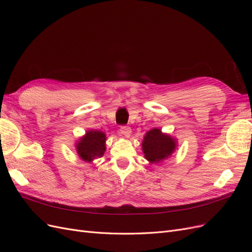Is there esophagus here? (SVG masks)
I'll use <instances>...</instances> for the list:
<instances>
[{"mask_svg": "<svg viewBox=\"0 0 252 252\" xmlns=\"http://www.w3.org/2000/svg\"><path fill=\"white\" fill-rule=\"evenodd\" d=\"M120 132L123 134L125 138H129V136L131 135V128L128 127V126H121Z\"/></svg>", "mask_w": 252, "mask_h": 252, "instance_id": "obj_1", "label": "esophagus"}]
</instances>
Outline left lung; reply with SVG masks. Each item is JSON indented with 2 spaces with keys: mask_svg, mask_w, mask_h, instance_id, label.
I'll use <instances>...</instances> for the list:
<instances>
[{
  "mask_svg": "<svg viewBox=\"0 0 252 252\" xmlns=\"http://www.w3.org/2000/svg\"><path fill=\"white\" fill-rule=\"evenodd\" d=\"M145 158L150 163H158L170 157L177 148V141L158 128L149 130L142 143Z\"/></svg>",
  "mask_w": 252,
  "mask_h": 252,
  "instance_id": "obj_1",
  "label": "left lung"
}]
</instances>
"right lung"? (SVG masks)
Returning <instances> with one entry per match:
<instances>
[{
	"label": "right lung",
	"mask_w": 252,
	"mask_h": 252,
	"mask_svg": "<svg viewBox=\"0 0 252 252\" xmlns=\"http://www.w3.org/2000/svg\"><path fill=\"white\" fill-rule=\"evenodd\" d=\"M106 134L98 130H88L86 134L77 142L75 148L79 157L87 163L102 158L106 150Z\"/></svg>",
	"instance_id": "obj_1"
}]
</instances>
